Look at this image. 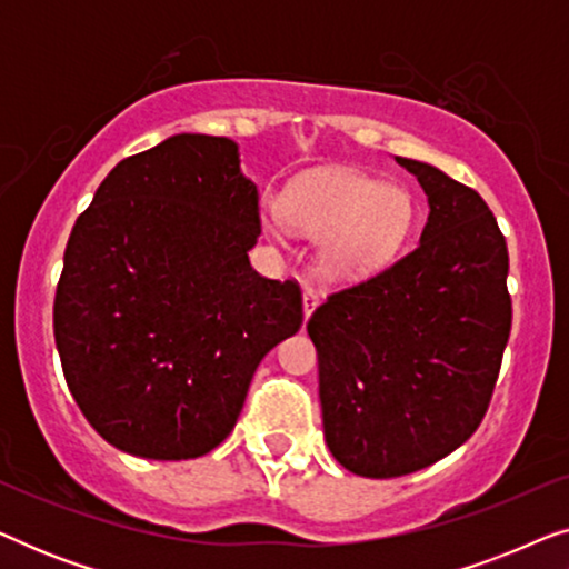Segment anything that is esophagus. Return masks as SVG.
<instances>
[{"label":"esophagus","instance_id":"esophagus-1","mask_svg":"<svg viewBox=\"0 0 569 569\" xmlns=\"http://www.w3.org/2000/svg\"><path fill=\"white\" fill-rule=\"evenodd\" d=\"M318 300H321V295H318V290H313V287H306V292H302V313H306V321L310 318V313H313Z\"/></svg>","mask_w":569,"mask_h":569}]
</instances>
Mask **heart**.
Masks as SVG:
<instances>
[{"label": "heart", "instance_id": "heart-1", "mask_svg": "<svg viewBox=\"0 0 569 569\" xmlns=\"http://www.w3.org/2000/svg\"><path fill=\"white\" fill-rule=\"evenodd\" d=\"M279 214L302 236L321 238L318 267L326 277L357 279L399 251L415 209L407 193L376 178L321 170L287 186ZM271 232H277L274 224Z\"/></svg>", "mask_w": 569, "mask_h": 569}]
</instances>
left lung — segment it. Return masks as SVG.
Wrapping results in <instances>:
<instances>
[{
  "mask_svg": "<svg viewBox=\"0 0 569 569\" xmlns=\"http://www.w3.org/2000/svg\"><path fill=\"white\" fill-rule=\"evenodd\" d=\"M396 162L430 201L422 238L308 321L326 442L370 479L425 469L477 432L512 323L508 243L487 201L427 162Z\"/></svg>",
  "mask_w": 569,
  "mask_h": 569,
  "instance_id": "8db88e82",
  "label": "left lung"
}]
</instances>
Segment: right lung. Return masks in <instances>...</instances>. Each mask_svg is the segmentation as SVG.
I'll return each mask as SVG.
<instances>
[{"label":"right lung","mask_w":569,"mask_h":569,"mask_svg":"<svg viewBox=\"0 0 569 569\" xmlns=\"http://www.w3.org/2000/svg\"><path fill=\"white\" fill-rule=\"evenodd\" d=\"M259 236L232 139L176 134L106 176L53 298L61 370L100 438L154 461L228 438L263 355L302 326L300 284L248 261Z\"/></svg>","instance_id":"add662e5"}]
</instances>
